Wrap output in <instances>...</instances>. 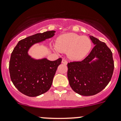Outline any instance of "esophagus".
Segmentation results:
<instances>
[{
    "label": "esophagus",
    "instance_id": "obj_1",
    "mask_svg": "<svg viewBox=\"0 0 121 121\" xmlns=\"http://www.w3.org/2000/svg\"><path fill=\"white\" fill-rule=\"evenodd\" d=\"M62 63H63V64H64V65H67V61L66 60L63 59L62 60Z\"/></svg>",
    "mask_w": 121,
    "mask_h": 121
}]
</instances>
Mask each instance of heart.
Returning <instances> with one entry per match:
<instances>
[{
	"label": "heart",
	"mask_w": 121,
	"mask_h": 121,
	"mask_svg": "<svg viewBox=\"0 0 121 121\" xmlns=\"http://www.w3.org/2000/svg\"><path fill=\"white\" fill-rule=\"evenodd\" d=\"M92 47V40L89 37L77 34H65L58 37L56 40V49L61 52H67V57L73 61L84 58Z\"/></svg>",
	"instance_id": "obj_1"
}]
</instances>
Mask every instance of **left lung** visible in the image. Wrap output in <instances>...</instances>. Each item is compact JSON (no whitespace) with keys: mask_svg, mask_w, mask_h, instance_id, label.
<instances>
[{"mask_svg":"<svg viewBox=\"0 0 121 121\" xmlns=\"http://www.w3.org/2000/svg\"><path fill=\"white\" fill-rule=\"evenodd\" d=\"M95 44L89 55L81 61L67 64V78L74 92L82 96L97 94L107 86L114 70L111 50L105 43L89 35Z\"/></svg>","mask_w":121,"mask_h":121,"instance_id":"8db88e82","label":"left lung"}]
</instances>
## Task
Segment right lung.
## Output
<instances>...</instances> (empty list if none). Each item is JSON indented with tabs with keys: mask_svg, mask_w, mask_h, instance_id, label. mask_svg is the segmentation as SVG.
<instances>
[{
	"mask_svg": "<svg viewBox=\"0 0 121 121\" xmlns=\"http://www.w3.org/2000/svg\"><path fill=\"white\" fill-rule=\"evenodd\" d=\"M55 31H46L28 37L18 42L11 55L9 70L14 86L25 95L34 97L48 91L61 58L50 61L35 59L28 54L32 46L55 35Z\"/></svg>",
	"mask_w": 121,
	"mask_h": 121,
	"instance_id": "1",
	"label": "right lung"
}]
</instances>
